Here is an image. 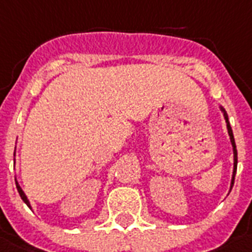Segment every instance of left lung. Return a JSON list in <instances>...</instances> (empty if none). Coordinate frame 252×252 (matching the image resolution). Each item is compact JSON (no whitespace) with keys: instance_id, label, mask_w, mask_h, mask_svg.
<instances>
[{"instance_id":"8db88e82","label":"left lung","mask_w":252,"mask_h":252,"mask_svg":"<svg viewBox=\"0 0 252 252\" xmlns=\"http://www.w3.org/2000/svg\"><path fill=\"white\" fill-rule=\"evenodd\" d=\"M220 111L223 112L224 120H226V124H227V132H228V136H230V141H231V145H233V152H234V170H233V178H231V186H230V189H231V188H233V185H234V180H235V173H237L238 153H237V147H235V140H234L233 129H231V126H230V122H228L227 113H226V111H224L222 107H220Z\"/></svg>"}]
</instances>
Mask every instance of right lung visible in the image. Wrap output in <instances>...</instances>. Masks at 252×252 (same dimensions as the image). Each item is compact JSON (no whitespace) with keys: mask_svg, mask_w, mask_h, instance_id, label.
I'll return each instance as SVG.
<instances>
[{"mask_svg":"<svg viewBox=\"0 0 252 252\" xmlns=\"http://www.w3.org/2000/svg\"><path fill=\"white\" fill-rule=\"evenodd\" d=\"M15 185H17V190H18V193H19V195H21V198H22V201H24V202L26 203V205H28L29 207H30V202H29L28 197H26V194H25V193H24V190L21 189V186L18 185V182H17V181H15ZM30 209H32V207H30Z\"/></svg>","mask_w":252,"mask_h":252,"instance_id":"right-lung-1","label":"right lung"}]
</instances>
